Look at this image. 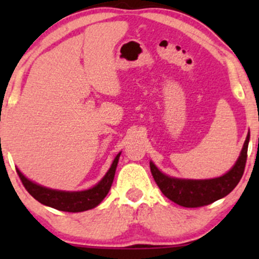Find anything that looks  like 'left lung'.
I'll return each instance as SVG.
<instances>
[{
  "label": "left lung",
  "instance_id": "left-lung-1",
  "mask_svg": "<svg viewBox=\"0 0 259 259\" xmlns=\"http://www.w3.org/2000/svg\"><path fill=\"white\" fill-rule=\"evenodd\" d=\"M248 141L249 134H247L241 153L234 167L227 174L214 179L191 180L171 178L158 170L152 162H150L151 173L162 194L179 206L187 208L207 206L230 194L241 180L247 159Z\"/></svg>",
  "mask_w": 259,
  "mask_h": 259
}]
</instances>
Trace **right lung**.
Masks as SVG:
<instances>
[{
  "label": "right lung",
  "instance_id": "1",
  "mask_svg": "<svg viewBox=\"0 0 259 259\" xmlns=\"http://www.w3.org/2000/svg\"><path fill=\"white\" fill-rule=\"evenodd\" d=\"M119 156L120 152L113 160L111 168L107 171L105 177L102 178V180L94 187L85 190V191H61V190L49 189V187L41 186L38 184L32 183L31 180L26 179L18 169L17 173L19 175L26 191L40 203L55 208V209L63 210V212H84V210L92 209V208L99 206L108 194L113 179H114Z\"/></svg>",
  "mask_w": 259,
  "mask_h": 259
}]
</instances>
